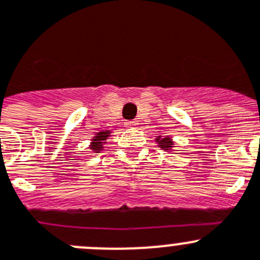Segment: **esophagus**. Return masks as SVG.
<instances>
[{
    "mask_svg": "<svg viewBox=\"0 0 260 260\" xmlns=\"http://www.w3.org/2000/svg\"><path fill=\"white\" fill-rule=\"evenodd\" d=\"M125 124V127H128V128H132V127H136V125H137V121H135V120H127L124 123Z\"/></svg>",
    "mask_w": 260,
    "mask_h": 260,
    "instance_id": "obj_1",
    "label": "esophagus"
}]
</instances>
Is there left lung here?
<instances>
[{
  "instance_id": "obj_1",
  "label": "left lung",
  "mask_w": 260,
  "mask_h": 260,
  "mask_svg": "<svg viewBox=\"0 0 260 260\" xmlns=\"http://www.w3.org/2000/svg\"><path fill=\"white\" fill-rule=\"evenodd\" d=\"M158 144L159 146L162 147V149H165V150H168L171 146H172V141H171L168 137H165V139H158Z\"/></svg>"
}]
</instances>
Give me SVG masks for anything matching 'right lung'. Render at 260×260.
<instances>
[{
    "instance_id": "obj_1",
    "label": "right lung",
    "mask_w": 260,
    "mask_h": 260,
    "mask_svg": "<svg viewBox=\"0 0 260 260\" xmlns=\"http://www.w3.org/2000/svg\"><path fill=\"white\" fill-rule=\"evenodd\" d=\"M109 133L110 132H107V131L98 133L94 139H93V142H92V146H90V149H92L93 151H95V153H100V151L102 150V142H104L105 140L107 139Z\"/></svg>"
}]
</instances>
